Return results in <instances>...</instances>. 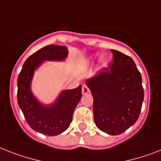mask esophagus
Masks as SVG:
<instances>
[{
  "label": "esophagus",
  "mask_w": 161,
  "mask_h": 161,
  "mask_svg": "<svg viewBox=\"0 0 161 161\" xmlns=\"http://www.w3.org/2000/svg\"><path fill=\"white\" fill-rule=\"evenodd\" d=\"M82 94H83L84 95L90 94V89H89V87L86 86V85H84V86H82Z\"/></svg>",
  "instance_id": "obj_1"
}]
</instances>
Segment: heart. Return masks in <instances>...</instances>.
Listing matches in <instances>:
<instances>
[{
  "instance_id": "b5f03b06",
  "label": "heart",
  "mask_w": 161,
  "mask_h": 161,
  "mask_svg": "<svg viewBox=\"0 0 161 161\" xmlns=\"http://www.w3.org/2000/svg\"><path fill=\"white\" fill-rule=\"evenodd\" d=\"M108 65V60L105 59V58H103V59L101 60V66H107Z\"/></svg>"
}]
</instances>
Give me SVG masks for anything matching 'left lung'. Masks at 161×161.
<instances>
[{"label": "left lung", "instance_id": "8db88e82", "mask_svg": "<svg viewBox=\"0 0 161 161\" xmlns=\"http://www.w3.org/2000/svg\"><path fill=\"white\" fill-rule=\"evenodd\" d=\"M114 59L86 81L93 99L95 125L109 135H119L136 123L144 99L140 71L133 60L111 49Z\"/></svg>", "mask_w": 161, "mask_h": 161}]
</instances>
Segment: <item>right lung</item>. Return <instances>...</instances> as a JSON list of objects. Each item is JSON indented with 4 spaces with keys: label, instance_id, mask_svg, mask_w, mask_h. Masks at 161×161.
<instances>
[{
    "label": "right lung",
    "instance_id": "right-lung-1",
    "mask_svg": "<svg viewBox=\"0 0 161 161\" xmlns=\"http://www.w3.org/2000/svg\"><path fill=\"white\" fill-rule=\"evenodd\" d=\"M67 54L65 46H45L27 58L17 80V100L28 124L47 136H57L68 128L74 110L81 99L82 87L64 90L52 105H42L32 94L31 80L35 69L44 61H63Z\"/></svg>",
    "mask_w": 161,
    "mask_h": 161
}]
</instances>
